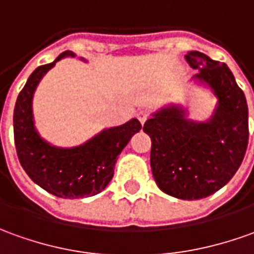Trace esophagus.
<instances>
[{
    "label": "esophagus",
    "mask_w": 254,
    "mask_h": 254,
    "mask_svg": "<svg viewBox=\"0 0 254 254\" xmlns=\"http://www.w3.org/2000/svg\"><path fill=\"white\" fill-rule=\"evenodd\" d=\"M137 118H139V121H140L141 124H144L146 121L149 120V114L146 113V111H139V113H137Z\"/></svg>",
    "instance_id": "obj_1"
}]
</instances>
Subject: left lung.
<instances>
[{
	"label": "left lung",
	"mask_w": 254,
	"mask_h": 254,
	"mask_svg": "<svg viewBox=\"0 0 254 254\" xmlns=\"http://www.w3.org/2000/svg\"><path fill=\"white\" fill-rule=\"evenodd\" d=\"M185 60L199 69L193 79L217 97L207 121L188 118L182 105L160 108L143 130L151 139L150 165L157 186L182 200H199L220 190L241 167L248 147V104L232 72L199 51Z\"/></svg>",
	"instance_id": "obj_1"
}]
</instances>
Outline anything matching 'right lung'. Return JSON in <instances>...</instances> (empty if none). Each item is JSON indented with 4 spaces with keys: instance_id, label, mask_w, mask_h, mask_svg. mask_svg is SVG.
<instances>
[{
    "instance_id": "1",
    "label": "right lung",
    "mask_w": 254,
    "mask_h": 254,
    "mask_svg": "<svg viewBox=\"0 0 254 254\" xmlns=\"http://www.w3.org/2000/svg\"><path fill=\"white\" fill-rule=\"evenodd\" d=\"M65 57H75V53H62L54 62L41 65L29 76L15 104L13 137L20 165L34 184L57 197L80 199L107 188L114 177L117 158L141 125L133 118L120 127H107L76 147H57L44 140L34 125L33 96L44 75Z\"/></svg>"
}]
</instances>
